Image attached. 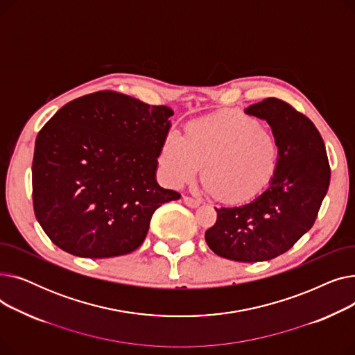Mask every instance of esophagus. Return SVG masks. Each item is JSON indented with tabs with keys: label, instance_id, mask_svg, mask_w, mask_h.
Masks as SVG:
<instances>
[{
	"label": "esophagus",
	"instance_id": "34e87169",
	"mask_svg": "<svg viewBox=\"0 0 355 355\" xmlns=\"http://www.w3.org/2000/svg\"><path fill=\"white\" fill-rule=\"evenodd\" d=\"M184 200V204L185 206H189V207H191V209H197L198 206H200V200H196V198H193V197H184L182 198Z\"/></svg>",
	"mask_w": 355,
	"mask_h": 355
}]
</instances>
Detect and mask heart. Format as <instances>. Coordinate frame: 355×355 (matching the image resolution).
<instances>
[{"instance_id": "heart-1", "label": "heart", "mask_w": 355, "mask_h": 355, "mask_svg": "<svg viewBox=\"0 0 355 355\" xmlns=\"http://www.w3.org/2000/svg\"><path fill=\"white\" fill-rule=\"evenodd\" d=\"M275 137L252 116L220 110L187 123L184 139L171 132L159 146L158 164L174 189L193 181L203 165L204 189L225 202H241L260 193L275 174Z\"/></svg>"}]
</instances>
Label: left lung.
<instances>
[{"instance_id": "8db88e82", "label": "left lung", "mask_w": 355, "mask_h": 355, "mask_svg": "<svg viewBox=\"0 0 355 355\" xmlns=\"http://www.w3.org/2000/svg\"><path fill=\"white\" fill-rule=\"evenodd\" d=\"M269 123L279 159L268 189L239 207L216 209L209 248L236 262H265L288 252L313 225L329 187L325 144L315 125L286 102L269 98L245 109Z\"/></svg>"}]
</instances>
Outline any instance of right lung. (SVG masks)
<instances>
[{"label":"right lung","instance_id":"1","mask_svg":"<svg viewBox=\"0 0 355 355\" xmlns=\"http://www.w3.org/2000/svg\"><path fill=\"white\" fill-rule=\"evenodd\" d=\"M174 112L103 90L66 103L35 138L33 202L55 246L89 259L138 249L154 211L178 200L157 182Z\"/></svg>","mask_w":355,"mask_h":355}]
</instances>
